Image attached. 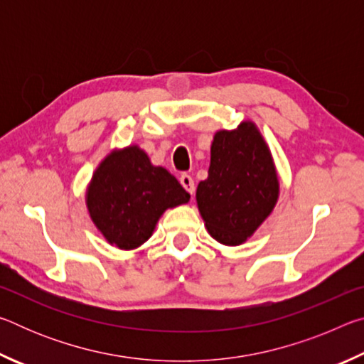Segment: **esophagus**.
<instances>
[{"label": "esophagus", "instance_id": "esophagus-1", "mask_svg": "<svg viewBox=\"0 0 364 364\" xmlns=\"http://www.w3.org/2000/svg\"><path fill=\"white\" fill-rule=\"evenodd\" d=\"M180 183L183 184V188L186 189L191 196L194 194L196 186H194V180H193V176L188 175V173H183V175L180 176Z\"/></svg>", "mask_w": 364, "mask_h": 364}]
</instances>
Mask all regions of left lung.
Masks as SVG:
<instances>
[{
	"mask_svg": "<svg viewBox=\"0 0 364 364\" xmlns=\"http://www.w3.org/2000/svg\"><path fill=\"white\" fill-rule=\"evenodd\" d=\"M278 196L273 157L254 123L215 133L208 178L196 193L213 239L225 245L242 244L273 212Z\"/></svg>",
	"mask_w": 364,
	"mask_h": 364,
	"instance_id": "left-lung-1",
	"label": "left lung"
}]
</instances>
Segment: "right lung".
<instances>
[{
	"label": "right lung",
	"mask_w": 364,
	"mask_h": 364,
	"mask_svg": "<svg viewBox=\"0 0 364 364\" xmlns=\"http://www.w3.org/2000/svg\"><path fill=\"white\" fill-rule=\"evenodd\" d=\"M188 200L189 194L176 178L154 167L138 146L109 154L86 191L93 223L109 244L123 250L144 244L162 213Z\"/></svg>",
	"instance_id": "right-lung-1"
}]
</instances>
